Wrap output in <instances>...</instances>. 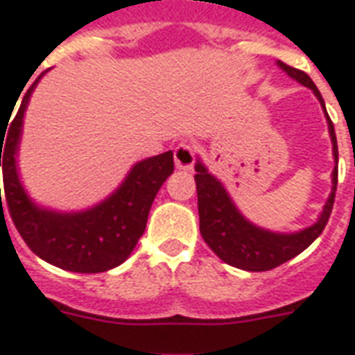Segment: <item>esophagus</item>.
Wrapping results in <instances>:
<instances>
[{"label": "esophagus", "instance_id": "34e87169", "mask_svg": "<svg viewBox=\"0 0 355 355\" xmlns=\"http://www.w3.org/2000/svg\"><path fill=\"white\" fill-rule=\"evenodd\" d=\"M195 164V149L191 144H178L175 147V166L177 169H184V171H189Z\"/></svg>", "mask_w": 355, "mask_h": 355}]
</instances>
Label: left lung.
Returning <instances> with one entry per match:
<instances>
[{
  "label": "left lung",
  "mask_w": 355,
  "mask_h": 355,
  "mask_svg": "<svg viewBox=\"0 0 355 355\" xmlns=\"http://www.w3.org/2000/svg\"><path fill=\"white\" fill-rule=\"evenodd\" d=\"M284 71L291 79L298 80L300 85L313 92L315 97L319 99L320 107L324 110L326 121H328V130H330L331 149H334V162L336 167L331 171V193L322 206L319 219L308 228H302L298 232H272L267 228L256 227L254 223L245 219L241 211L234 205L232 197L228 195L223 182L219 178L211 175L206 166L197 158L195 164V184H197V200H199V223L200 236L206 241V245L225 261V263L237 267L243 270H270L278 265L286 263L291 258L306 250L317 237L322 234L326 223L330 219L334 200H336L337 189V162H339V153H337V138L334 130V123L330 116L326 114L324 99L317 90V86L308 73L300 69L291 68L282 60H278Z\"/></svg>",
  "instance_id": "8db88e82"
}]
</instances>
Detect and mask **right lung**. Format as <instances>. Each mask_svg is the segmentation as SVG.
<instances>
[{
	"instance_id": "add662e5",
	"label": "right lung",
	"mask_w": 355,
	"mask_h": 355,
	"mask_svg": "<svg viewBox=\"0 0 355 355\" xmlns=\"http://www.w3.org/2000/svg\"><path fill=\"white\" fill-rule=\"evenodd\" d=\"M40 77L21 99L8 130H3L8 134L0 130V167L8 214L27 247L44 261L71 272H105L121 265L145 232L153 200L175 169L173 153L136 162L119 188L92 208L58 211L38 206L19 180L18 149L25 110Z\"/></svg>"
}]
</instances>
